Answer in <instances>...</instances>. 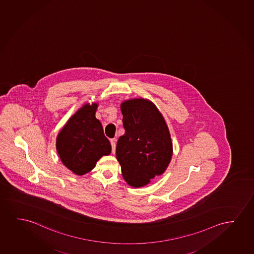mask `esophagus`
<instances>
[{"label": "esophagus", "instance_id": "obj_1", "mask_svg": "<svg viewBox=\"0 0 254 254\" xmlns=\"http://www.w3.org/2000/svg\"><path fill=\"white\" fill-rule=\"evenodd\" d=\"M110 142H111L112 152L115 153V147H116V145H115V139H110Z\"/></svg>", "mask_w": 254, "mask_h": 254}]
</instances>
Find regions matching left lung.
Masks as SVG:
<instances>
[{
    "label": "left lung",
    "instance_id": "obj_1",
    "mask_svg": "<svg viewBox=\"0 0 254 254\" xmlns=\"http://www.w3.org/2000/svg\"><path fill=\"white\" fill-rule=\"evenodd\" d=\"M125 134L116 146V157L127 184L140 188L163 174L170 163L173 144L169 130L156 107L144 99L123 102Z\"/></svg>",
    "mask_w": 254,
    "mask_h": 254
}]
</instances>
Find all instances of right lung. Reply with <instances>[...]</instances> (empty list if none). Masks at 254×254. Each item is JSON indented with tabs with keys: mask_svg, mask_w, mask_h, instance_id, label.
Instances as JSON below:
<instances>
[{
	"mask_svg": "<svg viewBox=\"0 0 254 254\" xmlns=\"http://www.w3.org/2000/svg\"><path fill=\"white\" fill-rule=\"evenodd\" d=\"M97 106L84 105L57 136L56 149L61 160L77 175L87 174L101 156L111 153V144L95 118Z\"/></svg>",
	"mask_w": 254,
	"mask_h": 254,
	"instance_id": "1",
	"label": "right lung"
}]
</instances>
